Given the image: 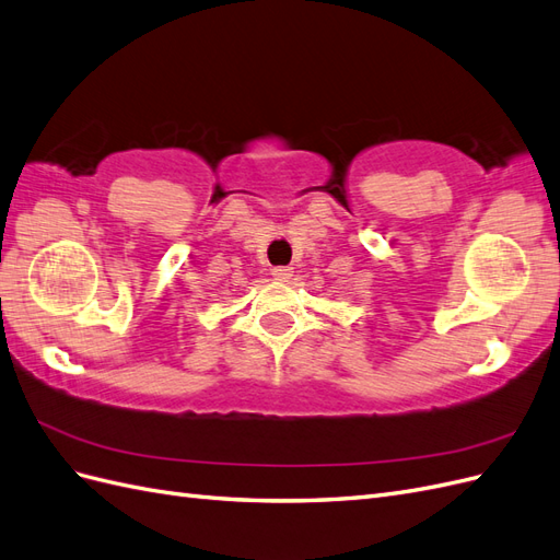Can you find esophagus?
Returning <instances> with one entry per match:
<instances>
[{
    "mask_svg": "<svg viewBox=\"0 0 560 560\" xmlns=\"http://www.w3.org/2000/svg\"><path fill=\"white\" fill-rule=\"evenodd\" d=\"M271 277L277 281H289L293 277V267H275L271 269Z\"/></svg>",
    "mask_w": 560,
    "mask_h": 560,
    "instance_id": "esophagus-1",
    "label": "esophagus"
}]
</instances>
